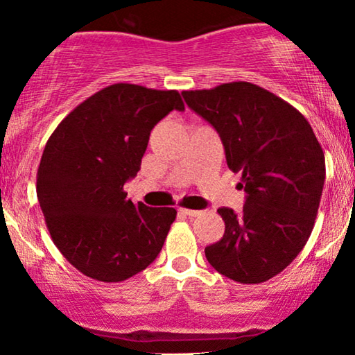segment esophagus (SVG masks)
I'll list each match as a JSON object with an SVG mask.
<instances>
[{
  "label": "esophagus",
  "mask_w": 355,
  "mask_h": 355,
  "mask_svg": "<svg viewBox=\"0 0 355 355\" xmlns=\"http://www.w3.org/2000/svg\"><path fill=\"white\" fill-rule=\"evenodd\" d=\"M179 213H181V215L191 216V218L200 215V211H198V210H189V208H179Z\"/></svg>",
  "instance_id": "1"
}]
</instances>
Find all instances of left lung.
I'll return each instance as SVG.
<instances>
[{"instance_id":"8db88e82","label":"left lung","mask_w":355,"mask_h":355,"mask_svg":"<svg viewBox=\"0 0 355 355\" xmlns=\"http://www.w3.org/2000/svg\"><path fill=\"white\" fill-rule=\"evenodd\" d=\"M220 134L227 168L241 173L244 208L218 210L225 234L205 247L218 273L242 284L281 273L307 244L324 182V155L302 113L250 82L182 92Z\"/></svg>"}]
</instances>
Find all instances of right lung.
Masks as SVG:
<instances>
[{"instance_id": "obj_1", "label": "right lung", "mask_w": 355, "mask_h": 355, "mask_svg": "<svg viewBox=\"0 0 355 355\" xmlns=\"http://www.w3.org/2000/svg\"><path fill=\"white\" fill-rule=\"evenodd\" d=\"M184 110L178 90L105 87L58 124L37 171V197L58 250L82 275L119 283L157 259L176 220L171 207L128 198L150 132Z\"/></svg>"}]
</instances>
